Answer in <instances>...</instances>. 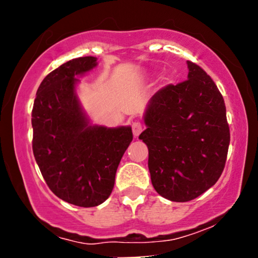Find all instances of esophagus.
<instances>
[{
    "label": "esophagus",
    "instance_id": "esophagus-1",
    "mask_svg": "<svg viewBox=\"0 0 258 258\" xmlns=\"http://www.w3.org/2000/svg\"><path fill=\"white\" fill-rule=\"evenodd\" d=\"M143 130H144V127L141 122H133L132 123V132H133V136H135V137H138Z\"/></svg>",
    "mask_w": 258,
    "mask_h": 258
}]
</instances>
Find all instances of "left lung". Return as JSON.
I'll use <instances>...</instances> for the list:
<instances>
[{
  "label": "left lung",
  "instance_id": "obj_1",
  "mask_svg": "<svg viewBox=\"0 0 258 258\" xmlns=\"http://www.w3.org/2000/svg\"><path fill=\"white\" fill-rule=\"evenodd\" d=\"M188 64V80L156 92L144 112L139 139L149 150L154 189L165 199L185 203L217 182L230 142L226 105L203 69Z\"/></svg>",
  "mask_w": 258,
  "mask_h": 258
}]
</instances>
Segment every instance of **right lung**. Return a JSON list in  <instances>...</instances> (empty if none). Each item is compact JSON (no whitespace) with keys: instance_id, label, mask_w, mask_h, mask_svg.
Wrapping results in <instances>:
<instances>
[{"instance_id":"obj_1","label":"right lung","mask_w":258,"mask_h":258,"mask_svg":"<svg viewBox=\"0 0 258 258\" xmlns=\"http://www.w3.org/2000/svg\"><path fill=\"white\" fill-rule=\"evenodd\" d=\"M98 65L96 57L72 59L38 87L31 114L32 152L49 189L81 207L110 197L115 174L133 135L131 126L93 125L82 108L79 76Z\"/></svg>"}]
</instances>
